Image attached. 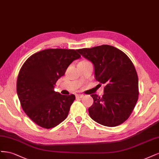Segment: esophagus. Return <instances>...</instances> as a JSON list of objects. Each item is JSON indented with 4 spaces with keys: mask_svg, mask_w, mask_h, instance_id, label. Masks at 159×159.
<instances>
[{
    "mask_svg": "<svg viewBox=\"0 0 159 159\" xmlns=\"http://www.w3.org/2000/svg\"><path fill=\"white\" fill-rule=\"evenodd\" d=\"M76 98H83V97H84V95L79 94L76 95Z\"/></svg>",
    "mask_w": 159,
    "mask_h": 159,
    "instance_id": "esophagus-1",
    "label": "esophagus"
}]
</instances>
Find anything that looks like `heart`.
I'll list each match as a JSON object with an SVG mask.
<instances>
[{
  "label": "heart",
  "instance_id": "heart-1",
  "mask_svg": "<svg viewBox=\"0 0 159 159\" xmlns=\"http://www.w3.org/2000/svg\"><path fill=\"white\" fill-rule=\"evenodd\" d=\"M83 62H87V61H83Z\"/></svg>",
  "mask_w": 159,
  "mask_h": 159
}]
</instances>
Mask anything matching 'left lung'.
I'll use <instances>...</instances> for the list:
<instances>
[{
	"label": "left lung",
	"mask_w": 159,
	"mask_h": 159,
	"mask_svg": "<svg viewBox=\"0 0 159 159\" xmlns=\"http://www.w3.org/2000/svg\"><path fill=\"white\" fill-rule=\"evenodd\" d=\"M94 66L95 79L105 84L104 94H92L93 104L89 108L90 117L107 126L119 125L128 119L139 95L138 76L127 55L109 45L76 50Z\"/></svg>",
	"instance_id": "1"
}]
</instances>
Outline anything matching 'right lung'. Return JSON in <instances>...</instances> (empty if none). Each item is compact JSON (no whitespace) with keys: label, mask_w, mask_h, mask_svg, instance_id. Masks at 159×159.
I'll list each match as a JSON object with an SVG mask.
<instances>
[{"label":"right lung","mask_w":159,"mask_h":159,"mask_svg":"<svg viewBox=\"0 0 159 159\" xmlns=\"http://www.w3.org/2000/svg\"><path fill=\"white\" fill-rule=\"evenodd\" d=\"M80 55L74 49H48L32 55L20 69L16 90L23 110L39 126L49 129L67 117L74 94L61 95L56 82Z\"/></svg>","instance_id":"obj_1"}]
</instances>
